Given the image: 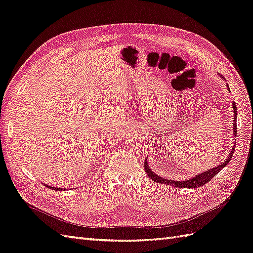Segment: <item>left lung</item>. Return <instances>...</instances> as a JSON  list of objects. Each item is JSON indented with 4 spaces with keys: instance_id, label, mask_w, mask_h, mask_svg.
<instances>
[{
    "instance_id": "obj_1",
    "label": "left lung",
    "mask_w": 253,
    "mask_h": 253,
    "mask_svg": "<svg viewBox=\"0 0 253 253\" xmlns=\"http://www.w3.org/2000/svg\"><path fill=\"white\" fill-rule=\"evenodd\" d=\"M218 76H219L221 79L224 80V78L221 76V74L218 73ZM227 88L228 90L230 91V88H229V85L227 84ZM232 105H233V113H234V120H233V135L236 136V119H237V108H236V105H235V102H233L232 103ZM234 150H235V145H233V148H232L231 152L229 153V155L227 156V159L224 162H222L221 164H219V165L214 167V168H211V169H208L206 170V171H203L199 174H197L193 177H189L188 180H185V181H174V180H169V179H164V177H162L161 175L156 174L152 171V169L150 168L149 164H148V161H147V158L145 160V170L147 174L151 177V179L156 182V183H161V184H167V185H171V186H175V187H179V188H196V187H200L202 185H204V184H207L208 182H210L213 177L220 171V170L224 167L227 166L229 162L231 161L232 156H233V153H234Z\"/></svg>"
}]
</instances>
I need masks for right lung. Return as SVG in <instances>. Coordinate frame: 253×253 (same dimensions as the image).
Listing matches in <instances>:
<instances>
[{
    "label": "right lung",
    "instance_id": "obj_1",
    "mask_svg": "<svg viewBox=\"0 0 253 253\" xmlns=\"http://www.w3.org/2000/svg\"><path fill=\"white\" fill-rule=\"evenodd\" d=\"M45 186H47V185H45ZM47 187H50V188H52L53 190H57V192H60V190H64V188H60V187H51V186H47Z\"/></svg>",
    "mask_w": 253,
    "mask_h": 253
}]
</instances>
